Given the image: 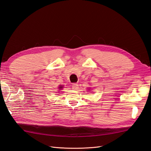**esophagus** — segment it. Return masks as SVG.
I'll return each mask as SVG.
<instances>
[{
  "label": "esophagus",
  "instance_id": "34e87169",
  "mask_svg": "<svg viewBox=\"0 0 151 151\" xmlns=\"http://www.w3.org/2000/svg\"><path fill=\"white\" fill-rule=\"evenodd\" d=\"M72 89H74V90H77V89H78V88H79V86H78V84H77L74 83V84H72Z\"/></svg>",
  "mask_w": 151,
  "mask_h": 151
}]
</instances>
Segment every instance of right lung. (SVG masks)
I'll use <instances>...</instances> for the list:
<instances>
[{
    "label": "right lung",
    "mask_w": 151,
    "mask_h": 151,
    "mask_svg": "<svg viewBox=\"0 0 151 151\" xmlns=\"http://www.w3.org/2000/svg\"><path fill=\"white\" fill-rule=\"evenodd\" d=\"M62 88H63V86H60L58 87V88H59L58 89H62Z\"/></svg>",
    "instance_id": "add662e5"
}]
</instances>
